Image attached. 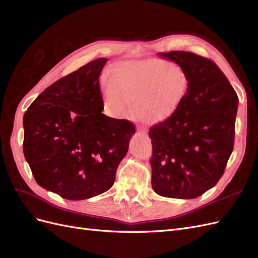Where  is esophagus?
I'll return each mask as SVG.
<instances>
[{
	"label": "esophagus",
	"mask_w": 258,
	"mask_h": 258,
	"mask_svg": "<svg viewBox=\"0 0 258 258\" xmlns=\"http://www.w3.org/2000/svg\"><path fill=\"white\" fill-rule=\"evenodd\" d=\"M138 135L141 136V137H146V131H145V129H143L142 127H139V128H138Z\"/></svg>",
	"instance_id": "1"
}]
</instances>
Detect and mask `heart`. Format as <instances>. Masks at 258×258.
I'll list each match as a JSON object with an SVG mask.
<instances>
[{
	"mask_svg": "<svg viewBox=\"0 0 258 258\" xmlns=\"http://www.w3.org/2000/svg\"><path fill=\"white\" fill-rule=\"evenodd\" d=\"M187 79L181 68L161 60L120 61L103 82V106L114 118H124L131 110L147 124L165 121L185 96Z\"/></svg>",
	"mask_w": 258,
	"mask_h": 258,
	"instance_id": "1",
	"label": "heart"
}]
</instances>
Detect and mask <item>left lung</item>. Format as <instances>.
Instances as JSON below:
<instances>
[{
	"label": "left lung",
	"mask_w": 258,
	"mask_h": 258,
	"mask_svg": "<svg viewBox=\"0 0 258 258\" xmlns=\"http://www.w3.org/2000/svg\"><path fill=\"white\" fill-rule=\"evenodd\" d=\"M158 54L181 67L188 84L175 112L148 132L153 189L163 197L192 199L224 174L233 150L239 99L214 61L182 50Z\"/></svg>",
	"instance_id": "left-lung-1"
}]
</instances>
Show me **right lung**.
I'll list each match as a JSON object with an SVG mask.
<instances>
[{"label":"right lung","instance_id":"add662e5","mask_svg":"<svg viewBox=\"0 0 258 258\" xmlns=\"http://www.w3.org/2000/svg\"><path fill=\"white\" fill-rule=\"evenodd\" d=\"M99 58L54 82L23 116V154L36 183L69 200L98 196L114 185L136 126L102 114Z\"/></svg>","mask_w":258,"mask_h":258}]
</instances>
